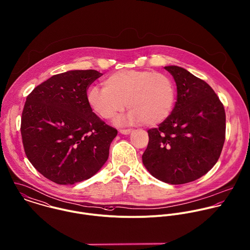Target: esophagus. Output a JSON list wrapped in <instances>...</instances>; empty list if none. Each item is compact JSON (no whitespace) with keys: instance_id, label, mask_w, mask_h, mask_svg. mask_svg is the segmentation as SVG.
Wrapping results in <instances>:
<instances>
[{"instance_id":"esophagus-1","label":"esophagus","mask_w":250,"mask_h":250,"mask_svg":"<svg viewBox=\"0 0 250 250\" xmlns=\"http://www.w3.org/2000/svg\"><path fill=\"white\" fill-rule=\"evenodd\" d=\"M131 129H120V133L124 134V135H128L131 133Z\"/></svg>"}]
</instances>
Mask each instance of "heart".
<instances>
[{"instance_id":"heart-1","label":"heart","mask_w":250,"mask_h":250,"mask_svg":"<svg viewBox=\"0 0 250 250\" xmlns=\"http://www.w3.org/2000/svg\"><path fill=\"white\" fill-rule=\"evenodd\" d=\"M103 87H92L87 101L92 110L104 120H112L127 106L131 109L118 125L154 126L171 115L176 90L171 77L152 70H119L103 80Z\"/></svg>"}]
</instances>
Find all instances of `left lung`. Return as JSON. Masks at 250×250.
I'll use <instances>...</instances> for the list:
<instances>
[{
    "label": "left lung",
    "mask_w": 250,
    "mask_h": 250,
    "mask_svg": "<svg viewBox=\"0 0 250 250\" xmlns=\"http://www.w3.org/2000/svg\"><path fill=\"white\" fill-rule=\"evenodd\" d=\"M164 68L177 85V101L166 121L148 130L142 155L151 176L170 185L193 182L217 162L225 140V110L208 84L186 68Z\"/></svg>",
    "instance_id": "left-lung-1"
}]
</instances>
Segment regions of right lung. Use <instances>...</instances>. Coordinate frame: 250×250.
Here are the masks:
<instances>
[{
  "label": "right lung",
  "instance_id": "1",
  "mask_svg": "<svg viewBox=\"0 0 250 250\" xmlns=\"http://www.w3.org/2000/svg\"><path fill=\"white\" fill-rule=\"evenodd\" d=\"M97 70L53 75L27 97L21 135L29 161L58 185H73L97 174L109 156L117 129L105 125L87 101Z\"/></svg>",
  "mask_w": 250,
  "mask_h": 250
}]
</instances>
